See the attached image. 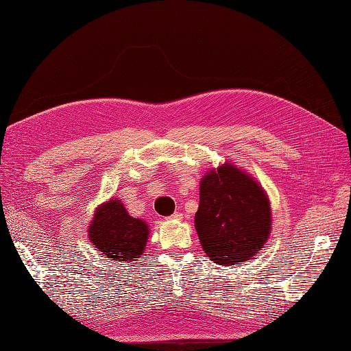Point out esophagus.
Wrapping results in <instances>:
<instances>
[{
	"label": "esophagus",
	"mask_w": 351,
	"mask_h": 351,
	"mask_svg": "<svg viewBox=\"0 0 351 351\" xmlns=\"http://www.w3.org/2000/svg\"><path fill=\"white\" fill-rule=\"evenodd\" d=\"M181 217H183V213H180V212H174V213L170 216V219H176V221H178V219H181Z\"/></svg>",
	"instance_id": "obj_1"
}]
</instances>
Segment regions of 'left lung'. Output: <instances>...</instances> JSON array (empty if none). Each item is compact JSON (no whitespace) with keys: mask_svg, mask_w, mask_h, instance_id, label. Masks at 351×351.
<instances>
[{"mask_svg":"<svg viewBox=\"0 0 351 351\" xmlns=\"http://www.w3.org/2000/svg\"><path fill=\"white\" fill-rule=\"evenodd\" d=\"M196 231L216 264H241L263 248L271 229L270 202L261 186L225 164L202 178Z\"/></svg>","mask_w":351,"mask_h":351,"instance_id":"obj_1","label":"left lung"}]
</instances>
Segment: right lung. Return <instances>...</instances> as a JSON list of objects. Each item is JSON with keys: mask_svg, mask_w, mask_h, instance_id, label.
<instances>
[{"mask_svg": "<svg viewBox=\"0 0 351 351\" xmlns=\"http://www.w3.org/2000/svg\"><path fill=\"white\" fill-rule=\"evenodd\" d=\"M88 235L93 245L116 261L139 258L147 245L148 225L129 216L120 200H108L95 210Z\"/></svg>", "mask_w": 351, "mask_h": 351, "instance_id": "right-lung-1", "label": "right lung"}]
</instances>
